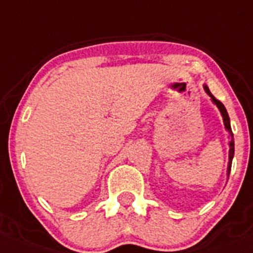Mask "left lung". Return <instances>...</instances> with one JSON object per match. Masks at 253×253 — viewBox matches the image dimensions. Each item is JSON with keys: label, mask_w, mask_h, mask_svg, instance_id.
Listing matches in <instances>:
<instances>
[{"label": "left lung", "mask_w": 253, "mask_h": 253, "mask_svg": "<svg viewBox=\"0 0 253 253\" xmlns=\"http://www.w3.org/2000/svg\"><path fill=\"white\" fill-rule=\"evenodd\" d=\"M204 89H205V92L208 93L209 95L211 97V100L213 102V104H216V107L218 108V110L221 112V115H222V119H223V124H225V128L226 130L230 133L231 136V140H230V151H228V165H227V176H230V171H231V165H232V159H233V154H235V141H233V134L232 130H231V124H230V118H228L227 114V110H226L225 105L220 102L218 99H216L212 94H211L210 89L208 88V85H204Z\"/></svg>", "instance_id": "obj_1"}]
</instances>
